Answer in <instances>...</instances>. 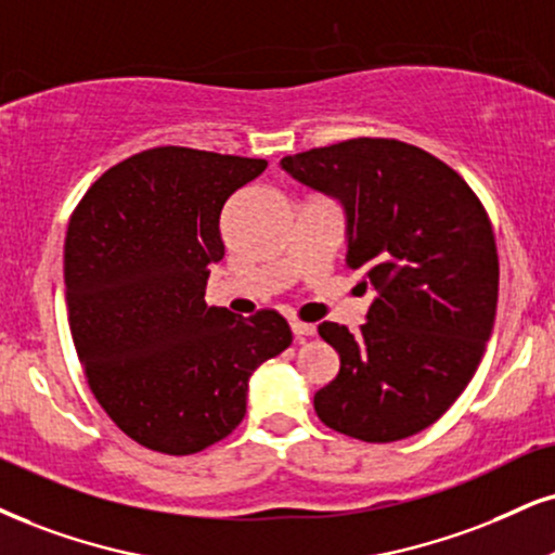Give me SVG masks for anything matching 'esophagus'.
Masks as SVG:
<instances>
[{
	"label": "esophagus",
	"instance_id": "1",
	"mask_svg": "<svg viewBox=\"0 0 555 555\" xmlns=\"http://www.w3.org/2000/svg\"><path fill=\"white\" fill-rule=\"evenodd\" d=\"M291 330L296 334V339H306L317 334V324H306V321H291Z\"/></svg>",
	"mask_w": 555,
	"mask_h": 555
}]
</instances>
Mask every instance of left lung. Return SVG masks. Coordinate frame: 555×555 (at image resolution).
<instances>
[{
	"instance_id": "obj_1",
	"label": "left lung",
	"mask_w": 555,
	"mask_h": 555,
	"mask_svg": "<svg viewBox=\"0 0 555 555\" xmlns=\"http://www.w3.org/2000/svg\"><path fill=\"white\" fill-rule=\"evenodd\" d=\"M280 167L334 197L347 264L375 298L358 334L324 321L339 373L313 396L326 427L362 442L412 437L453 406L494 330L499 257L466 180L396 139H352L285 156Z\"/></svg>"
}]
</instances>
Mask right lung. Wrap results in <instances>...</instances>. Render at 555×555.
<instances>
[{"label":"right lung","mask_w":555,"mask_h":555,"mask_svg":"<svg viewBox=\"0 0 555 555\" xmlns=\"http://www.w3.org/2000/svg\"><path fill=\"white\" fill-rule=\"evenodd\" d=\"M184 146L107 169L68 221V330L94 399L131 440L193 455L238 427L251 373L293 341L278 311L236 319L205 304L223 259L225 201L264 172Z\"/></svg>","instance_id":"right-lung-1"}]
</instances>
